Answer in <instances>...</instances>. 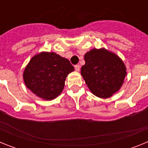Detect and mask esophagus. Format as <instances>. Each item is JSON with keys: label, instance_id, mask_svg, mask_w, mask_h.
Masks as SVG:
<instances>
[{"label": "esophagus", "instance_id": "1", "mask_svg": "<svg viewBox=\"0 0 148 148\" xmlns=\"http://www.w3.org/2000/svg\"><path fill=\"white\" fill-rule=\"evenodd\" d=\"M75 70H76L77 72L79 71V70H80V65H79V64L75 65Z\"/></svg>", "mask_w": 148, "mask_h": 148}]
</instances>
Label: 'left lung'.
<instances>
[{
  "mask_svg": "<svg viewBox=\"0 0 148 148\" xmlns=\"http://www.w3.org/2000/svg\"><path fill=\"white\" fill-rule=\"evenodd\" d=\"M81 74L92 94L107 99L118 92L127 75L126 66L115 53L104 48L92 49L84 55Z\"/></svg>",
  "mask_w": 148,
  "mask_h": 148,
  "instance_id": "1",
  "label": "left lung"
}]
</instances>
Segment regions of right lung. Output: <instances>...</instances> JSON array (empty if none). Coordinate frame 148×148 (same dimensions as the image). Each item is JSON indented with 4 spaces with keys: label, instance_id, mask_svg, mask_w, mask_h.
I'll return each instance as SVG.
<instances>
[{
    "label": "right lung",
    "instance_id": "add662e5",
    "mask_svg": "<svg viewBox=\"0 0 148 148\" xmlns=\"http://www.w3.org/2000/svg\"><path fill=\"white\" fill-rule=\"evenodd\" d=\"M74 71L70 61L55 53L42 52L33 56L23 74L29 90L44 100H53L62 92L69 73Z\"/></svg>",
    "mask_w": 148,
    "mask_h": 148
}]
</instances>
